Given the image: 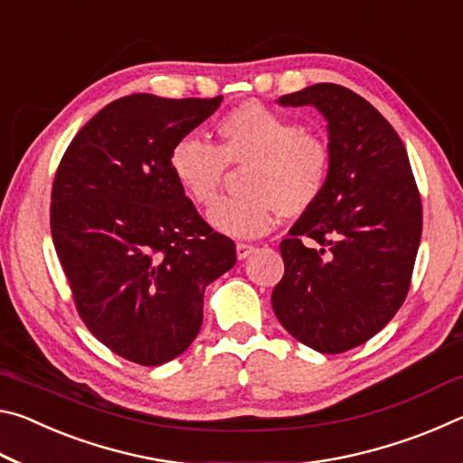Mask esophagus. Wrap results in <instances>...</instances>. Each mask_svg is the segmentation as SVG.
<instances>
[{"label":"esophagus","instance_id":"obj_1","mask_svg":"<svg viewBox=\"0 0 463 463\" xmlns=\"http://www.w3.org/2000/svg\"><path fill=\"white\" fill-rule=\"evenodd\" d=\"M255 247L249 245V242H237V257L239 260H247V257L253 253Z\"/></svg>","mask_w":463,"mask_h":463}]
</instances>
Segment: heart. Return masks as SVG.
<instances>
[{
    "label": "heart",
    "mask_w": 463,
    "mask_h": 463,
    "mask_svg": "<svg viewBox=\"0 0 463 463\" xmlns=\"http://www.w3.org/2000/svg\"><path fill=\"white\" fill-rule=\"evenodd\" d=\"M216 135V146L184 137L169 153L177 185L198 206L218 198L226 165H247L241 182L247 194L224 198L208 213L214 231L232 239L260 237L276 222L278 210L298 216L323 194L331 171L328 145L288 116L247 101L218 120Z\"/></svg>",
    "instance_id": "1"
}]
</instances>
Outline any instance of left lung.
<instances>
[{
    "mask_svg": "<svg viewBox=\"0 0 463 463\" xmlns=\"http://www.w3.org/2000/svg\"><path fill=\"white\" fill-rule=\"evenodd\" d=\"M278 104L315 106L325 116L331 171L281 241L286 271L271 307L294 339L343 354L380 333L409 294L420 195L401 137L362 96L317 83Z\"/></svg>",
    "mask_w": 463,
    "mask_h": 463,
    "instance_id": "1",
    "label": "left lung"
}]
</instances>
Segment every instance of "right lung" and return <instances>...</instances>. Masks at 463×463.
<instances>
[{"label": "right lung", "instance_id": "1", "mask_svg": "<svg viewBox=\"0 0 463 463\" xmlns=\"http://www.w3.org/2000/svg\"><path fill=\"white\" fill-rule=\"evenodd\" d=\"M221 101L116 99L77 132L54 175L51 232L77 312L128 362L182 355L200 333L203 289L237 261L169 167L174 145Z\"/></svg>", "mask_w": 463, "mask_h": 463}]
</instances>
